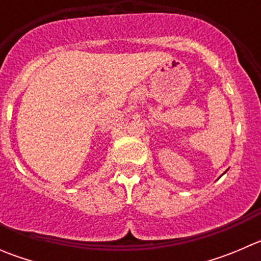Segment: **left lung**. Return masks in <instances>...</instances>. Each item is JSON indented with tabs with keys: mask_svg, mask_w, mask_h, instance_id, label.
<instances>
[{
	"mask_svg": "<svg viewBox=\"0 0 261 261\" xmlns=\"http://www.w3.org/2000/svg\"><path fill=\"white\" fill-rule=\"evenodd\" d=\"M226 172H227V170H226ZM226 172H225V173H226Z\"/></svg>",
	"mask_w": 261,
	"mask_h": 261,
	"instance_id": "left-lung-1",
	"label": "left lung"
}]
</instances>
